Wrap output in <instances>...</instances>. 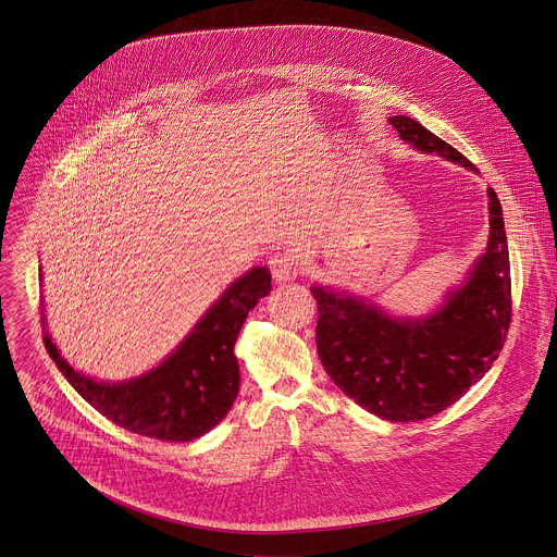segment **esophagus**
<instances>
[{"label":"esophagus","instance_id":"obj_1","mask_svg":"<svg viewBox=\"0 0 557 557\" xmlns=\"http://www.w3.org/2000/svg\"><path fill=\"white\" fill-rule=\"evenodd\" d=\"M268 263H270V270H272V274L278 283L294 281L300 274L298 259L292 252H274Z\"/></svg>","mask_w":557,"mask_h":557}]
</instances>
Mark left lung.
Instances as JSON below:
<instances>
[{"mask_svg": "<svg viewBox=\"0 0 557 557\" xmlns=\"http://www.w3.org/2000/svg\"><path fill=\"white\" fill-rule=\"evenodd\" d=\"M388 122L413 150L476 171L416 120L395 115ZM486 197V248L431 313L397 318L345 289L311 287L321 364L367 411L391 422L431 418L463 397L497 360L510 325V261L499 199L493 188Z\"/></svg>", "mask_w": 557, "mask_h": 557, "instance_id": "1", "label": "left lung"}]
</instances>
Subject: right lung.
Listing matches in <instances>:
<instances>
[{"label":"right lung","instance_id":"1","mask_svg":"<svg viewBox=\"0 0 557 557\" xmlns=\"http://www.w3.org/2000/svg\"><path fill=\"white\" fill-rule=\"evenodd\" d=\"M270 281L268 268H250L162 362L131 380L102 382L77 371L60 354L42 313L45 347L81 397L117 426L162 442H190L212 431L238 397L234 347L248 311L270 294Z\"/></svg>","mask_w":557,"mask_h":557}]
</instances>
